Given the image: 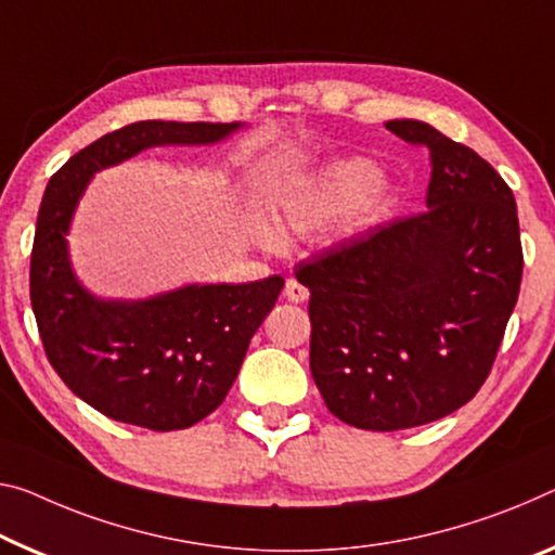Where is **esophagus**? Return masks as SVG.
I'll use <instances>...</instances> for the list:
<instances>
[{
	"mask_svg": "<svg viewBox=\"0 0 555 555\" xmlns=\"http://www.w3.org/2000/svg\"><path fill=\"white\" fill-rule=\"evenodd\" d=\"M285 297L289 302H305L307 297H310V293H307V287L297 283L295 278H287L285 283Z\"/></svg>",
	"mask_w": 555,
	"mask_h": 555,
	"instance_id": "34e87169",
	"label": "esophagus"
}]
</instances>
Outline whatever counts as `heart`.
I'll use <instances>...</instances> for the list:
<instances>
[{"label": "heart", "instance_id": "b5f03b06", "mask_svg": "<svg viewBox=\"0 0 555 555\" xmlns=\"http://www.w3.org/2000/svg\"><path fill=\"white\" fill-rule=\"evenodd\" d=\"M379 198L374 168L362 158L335 160L318 173L285 185L272 206V228L258 225L262 243H278L280 235H307L335 223L362 203L372 208Z\"/></svg>", "mask_w": 555, "mask_h": 555}]
</instances>
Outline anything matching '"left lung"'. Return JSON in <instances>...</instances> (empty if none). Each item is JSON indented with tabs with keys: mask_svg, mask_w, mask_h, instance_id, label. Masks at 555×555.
I'll return each instance as SVG.
<instances>
[{
	"mask_svg": "<svg viewBox=\"0 0 555 555\" xmlns=\"http://www.w3.org/2000/svg\"><path fill=\"white\" fill-rule=\"evenodd\" d=\"M426 210L297 266L310 289V372L332 414L370 431L437 422L489 377L521 287L514 193L464 143L414 118Z\"/></svg>",
	"mask_w": 555,
	"mask_h": 555,
	"instance_id": "left-lung-1",
	"label": "left lung"
}]
</instances>
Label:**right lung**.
Segmentation results:
<instances>
[{
    "label": "right lung",
    "mask_w": 555,
    "mask_h": 555,
    "mask_svg": "<svg viewBox=\"0 0 555 555\" xmlns=\"http://www.w3.org/2000/svg\"><path fill=\"white\" fill-rule=\"evenodd\" d=\"M243 124L139 121L81 149L51 176L34 233L29 293L64 385L108 420L153 431L189 429L223 404L250 337L285 280L185 285L149 300H101L74 275V210L93 173L151 146H208Z\"/></svg>",
    "instance_id": "add662e5"
}]
</instances>
